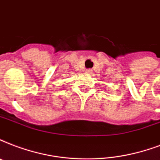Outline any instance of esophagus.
<instances>
[{"label":"esophagus","mask_w":160,"mask_h":160,"mask_svg":"<svg viewBox=\"0 0 160 160\" xmlns=\"http://www.w3.org/2000/svg\"><path fill=\"white\" fill-rule=\"evenodd\" d=\"M85 73H87V74H91V69H85Z\"/></svg>","instance_id":"34e87169"}]
</instances>
